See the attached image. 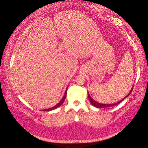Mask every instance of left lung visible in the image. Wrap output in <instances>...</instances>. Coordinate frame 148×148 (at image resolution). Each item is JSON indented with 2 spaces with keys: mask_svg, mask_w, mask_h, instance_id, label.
I'll return each mask as SVG.
<instances>
[{
  "mask_svg": "<svg viewBox=\"0 0 148 148\" xmlns=\"http://www.w3.org/2000/svg\"><path fill=\"white\" fill-rule=\"evenodd\" d=\"M132 90H133V88H132V89H131V90H130V92L129 93V94H128V95H127L126 97H124L123 99L122 100H121L120 101H119L118 102H117V103H112V104H103V103H98L97 102H96V101H95V100H94L92 97H90V94L89 93H88V98H89V100H90V102H91V103H92V104L93 106H95V107H96V108H109V107H112V106H115V105H117V104H118V103H120L121 101H123V100L125 98H126L127 97H128V96H129V95L130 94V93L132 92Z\"/></svg>",
  "mask_w": 148,
  "mask_h": 148,
  "instance_id": "1",
  "label": "left lung"
}]
</instances>
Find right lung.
<instances>
[{
    "instance_id": "obj_1",
    "label": "right lung",
    "mask_w": 148,
    "mask_h": 148,
    "mask_svg": "<svg viewBox=\"0 0 148 148\" xmlns=\"http://www.w3.org/2000/svg\"><path fill=\"white\" fill-rule=\"evenodd\" d=\"M66 95H67V90H66V91H65V94H64V96L63 97V98H62V99L60 100V101L59 102V103H58L57 104H56V106H55L54 107H52L51 108H49V109H44V110H42V111H51V110H53V109H56V108H58V107H60V106L63 103H64V100H65V98H66Z\"/></svg>"
}]
</instances>
